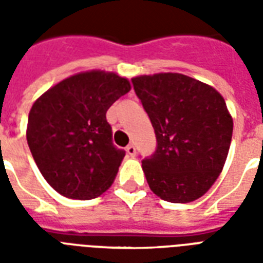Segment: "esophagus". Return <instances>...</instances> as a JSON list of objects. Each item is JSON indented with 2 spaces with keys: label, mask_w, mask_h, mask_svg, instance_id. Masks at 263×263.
<instances>
[{
  "label": "esophagus",
  "mask_w": 263,
  "mask_h": 263,
  "mask_svg": "<svg viewBox=\"0 0 263 263\" xmlns=\"http://www.w3.org/2000/svg\"><path fill=\"white\" fill-rule=\"evenodd\" d=\"M125 152H127V154L129 157H135L136 154V148L134 144H129V146H127V148H125Z\"/></svg>",
  "instance_id": "34e87169"
}]
</instances>
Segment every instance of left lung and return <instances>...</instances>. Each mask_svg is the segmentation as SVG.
Listing matches in <instances>:
<instances>
[{
  "label": "left lung",
  "mask_w": 263,
  "mask_h": 263,
  "mask_svg": "<svg viewBox=\"0 0 263 263\" xmlns=\"http://www.w3.org/2000/svg\"><path fill=\"white\" fill-rule=\"evenodd\" d=\"M157 138L142 161L148 187L161 199L188 203L204 195L224 168L233 120L222 95L181 73L132 78Z\"/></svg>",
  "instance_id": "obj_1"
}]
</instances>
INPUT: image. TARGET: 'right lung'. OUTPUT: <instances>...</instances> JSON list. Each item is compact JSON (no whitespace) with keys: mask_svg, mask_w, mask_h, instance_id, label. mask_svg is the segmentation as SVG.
Instances as JSON below:
<instances>
[{"mask_svg":"<svg viewBox=\"0 0 263 263\" xmlns=\"http://www.w3.org/2000/svg\"><path fill=\"white\" fill-rule=\"evenodd\" d=\"M131 90L115 72L69 76L42 94L28 115L27 143L47 183L71 199H92L110 187L125 152L111 142L107 109Z\"/></svg>","mask_w":263,"mask_h":263,"instance_id":"1","label":"right lung"}]
</instances>
